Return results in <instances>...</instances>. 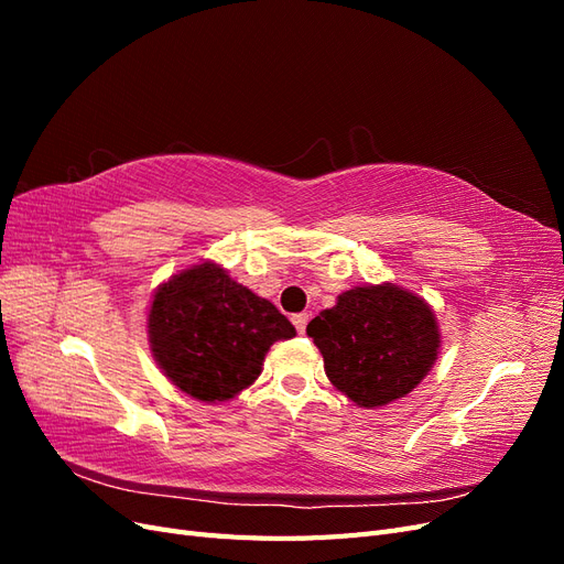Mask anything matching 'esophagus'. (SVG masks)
<instances>
[{"instance_id": "esophagus-1", "label": "esophagus", "mask_w": 564, "mask_h": 564, "mask_svg": "<svg viewBox=\"0 0 564 564\" xmlns=\"http://www.w3.org/2000/svg\"><path fill=\"white\" fill-rule=\"evenodd\" d=\"M308 319H311L308 313H299V315L292 317V322H294V327H296L299 334H305V327H308Z\"/></svg>"}]
</instances>
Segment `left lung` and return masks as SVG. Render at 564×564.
<instances>
[{"mask_svg": "<svg viewBox=\"0 0 564 564\" xmlns=\"http://www.w3.org/2000/svg\"><path fill=\"white\" fill-rule=\"evenodd\" d=\"M305 332L324 357L329 381L367 409L412 392L440 350L431 305L390 282L348 289Z\"/></svg>", "mask_w": 564, "mask_h": 564, "instance_id": "1", "label": "left lung"}]
</instances>
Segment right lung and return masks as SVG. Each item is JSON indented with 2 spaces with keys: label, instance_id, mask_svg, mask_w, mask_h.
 Wrapping results in <instances>:
<instances>
[{
  "label": "right lung",
  "instance_id": "obj_1",
  "mask_svg": "<svg viewBox=\"0 0 564 564\" xmlns=\"http://www.w3.org/2000/svg\"><path fill=\"white\" fill-rule=\"evenodd\" d=\"M148 336L174 386L195 400L224 402L259 379L270 346L296 336V329L224 268L202 263L158 289Z\"/></svg>",
  "mask_w": 564,
  "mask_h": 564
}]
</instances>
